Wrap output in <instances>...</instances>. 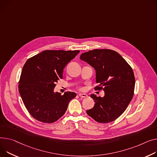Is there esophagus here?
<instances>
[{
	"instance_id": "obj_1",
	"label": "esophagus",
	"mask_w": 157,
	"mask_h": 157,
	"mask_svg": "<svg viewBox=\"0 0 157 157\" xmlns=\"http://www.w3.org/2000/svg\"><path fill=\"white\" fill-rule=\"evenodd\" d=\"M79 96L80 97H81V98H86V97H88V95H86V94H85V93H79Z\"/></svg>"
}]
</instances>
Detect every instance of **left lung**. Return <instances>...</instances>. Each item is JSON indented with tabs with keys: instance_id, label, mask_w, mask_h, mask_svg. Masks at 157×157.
Masks as SVG:
<instances>
[{
	"instance_id": "left-lung-1",
	"label": "left lung",
	"mask_w": 157,
	"mask_h": 157,
	"mask_svg": "<svg viewBox=\"0 0 157 157\" xmlns=\"http://www.w3.org/2000/svg\"><path fill=\"white\" fill-rule=\"evenodd\" d=\"M80 59L96 70L95 90H103V98L91 95L93 108L87 114L99 123L116 120L126 110L134 91L135 78L130 65L117 52L110 49H95L81 55Z\"/></svg>"
}]
</instances>
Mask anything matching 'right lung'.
<instances>
[{
  "label": "right lung",
  "instance_id": "right-lung-1",
  "mask_svg": "<svg viewBox=\"0 0 157 157\" xmlns=\"http://www.w3.org/2000/svg\"><path fill=\"white\" fill-rule=\"evenodd\" d=\"M79 50H45L27 60L21 74L19 92L29 114L36 120L53 123L67 110L74 92L54 93L64 68Z\"/></svg>",
  "mask_w": 157,
  "mask_h": 157
}]
</instances>
